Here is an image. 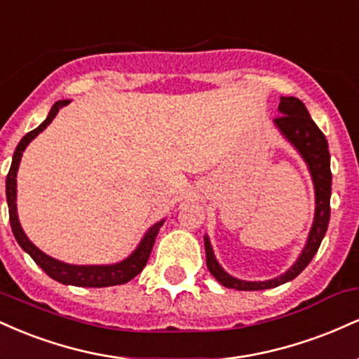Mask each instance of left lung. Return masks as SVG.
<instances>
[{"label": "left lung", "instance_id": "obj_1", "mask_svg": "<svg viewBox=\"0 0 359 359\" xmlns=\"http://www.w3.org/2000/svg\"><path fill=\"white\" fill-rule=\"evenodd\" d=\"M282 116L275 118V125L282 131L283 137L292 143L299 150V154L304 156L307 162L309 170H311L312 180H314L316 187V217L314 224H312L311 233H309V240L302 255H300L297 262L294 263L290 270L273 280H266V282H245V280H238L226 273L221 269L219 263L214 258L211 243L209 238H204L205 245V263L208 269L212 273V277L221 283V285L228 288H236V290H265V288H273L282 285V283L290 282L311 263L314 255L319 250L320 241H323L325 231H327L329 217H331V167H329V147L327 140H325L323 131L317 128L312 121L311 114L302 101L297 97H280L278 104Z\"/></svg>", "mask_w": 359, "mask_h": 359}]
</instances>
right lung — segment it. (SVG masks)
<instances>
[{"label":"right lung","mask_w":359,"mask_h":359,"mask_svg":"<svg viewBox=\"0 0 359 359\" xmlns=\"http://www.w3.org/2000/svg\"><path fill=\"white\" fill-rule=\"evenodd\" d=\"M71 101H57L52 106L50 113L45 121L35 130H32L30 133H27L22 138V142L16 147L13 154V162H11L10 172L6 175V201H8V211H10V222L13 234L18 241V245L34 258L36 265L42 269L48 277H52L57 282L65 283V285H76V287H111V285H123V283L130 282L131 278H135L137 275L145 269L148 258H150L151 248L155 245V238L158 234L160 228L163 226V221L156 222L155 226H151L148 229L142 243L138 245V248L131 253V257H128L123 262L116 263V265H106V266H77V265H67V263H62L59 259H53L45 255L43 251H40L36 246L27 238V234L23 233L22 226H20L18 216H16V172H18L20 160H22L23 150L27 148L28 143L34 140L36 135L42 133V131L50 125V121L55 118V114L59 113L60 108L67 106Z\"/></svg>","instance_id":"right-lung-1"}]
</instances>
